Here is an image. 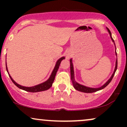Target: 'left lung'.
<instances>
[{"instance_id": "left-lung-1", "label": "left lung", "mask_w": 127, "mask_h": 127, "mask_svg": "<svg viewBox=\"0 0 127 127\" xmlns=\"http://www.w3.org/2000/svg\"><path fill=\"white\" fill-rule=\"evenodd\" d=\"M64 59V57L61 58L57 62L56 65H55L53 71H52L51 75L50 78H49L46 82L42 83V84H39V85H37L36 86H33V87H23V86H21L19 84L16 83L14 80L12 79V78H11V76H10L9 74L8 71V68H7V64H6V71L8 72V73L9 75V78H11V81H12V82L14 83L15 85L17 86L18 88H19L20 89H21V90H24V91H26L27 92H32V93H36V92H40V91H45V90H48L52 87V83L54 82V79H55V75H56L58 69H59L60 64L61 62Z\"/></svg>"}]
</instances>
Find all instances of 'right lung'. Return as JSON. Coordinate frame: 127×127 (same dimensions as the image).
<instances>
[{"instance_id":"add662e5","label":"right lung","mask_w":127,"mask_h":127,"mask_svg":"<svg viewBox=\"0 0 127 127\" xmlns=\"http://www.w3.org/2000/svg\"><path fill=\"white\" fill-rule=\"evenodd\" d=\"M108 32L110 34V37H111V39L112 40V41L114 42V40H113V38L112 37V34H111V32L109 30H108ZM70 74H71V79H72V84L73 85L74 88H75L76 90H78V91H79L81 92H83V93H94V92H96L97 91H99V90H101L102 89H103L104 88L107 86L108 84L111 82L112 79L113 78V76L115 75V73L116 72V69H117V66H118V62H116V65H115V71L113 72V75H112L111 78L109 79V81H107V82L104 84V85L102 86L101 87L98 88H88V87H86L85 86L82 85H80L78 83H77L76 81H75V76H74V70H73V64H72V59L70 60Z\"/></svg>"}]
</instances>
